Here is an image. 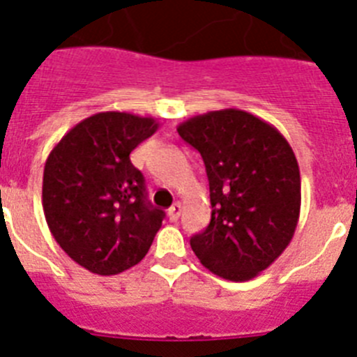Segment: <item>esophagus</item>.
I'll use <instances>...</instances> for the list:
<instances>
[{
  "mask_svg": "<svg viewBox=\"0 0 357 357\" xmlns=\"http://www.w3.org/2000/svg\"><path fill=\"white\" fill-rule=\"evenodd\" d=\"M183 211V206H181V202H174L171 206V210H169V218H171L172 222H176L179 218V215H181Z\"/></svg>",
  "mask_w": 357,
  "mask_h": 357,
  "instance_id": "esophagus-1",
  "label": "esophagus"
}]
</instances>
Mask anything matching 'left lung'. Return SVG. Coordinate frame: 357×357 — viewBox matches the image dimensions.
<instances>
[{"mask_svg":"<svg viewBox=\"0 0 357 357\" xmlns=\"http://www.w3.org/2000/svg\"><path fill=\"white\" fill-rule=\"evenodd\" d=\"M201 153L211 220L190 238L199 261L218 278L249 281L291 242L301 213V172L287 139L263 119L226 108L178 126Z\"/></svg>","mask_w":357,"mask_h":357,"instance_id":"left-lung-1","label":"left lung"}]
</instances>
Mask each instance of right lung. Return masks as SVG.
<instances>
[{
  "mask_svg": "<svg viewBox=\"0 0 357 357\" xmlns=\"http://www.w3.org/2000/svg\"><path fill=\"white\" fill-rule=\"evenodd\" d=\"M160 124L128 112H99L70 128L44 165L43 208L53 238L98 275L128 271L147 255L165 217L146 201L130 155Z\"/></svg>",
  "mask_w": 357,
  "mask_h": 357,
  "instance_id": "add662e5",
  "label": "right lung"
}]
</instances>
